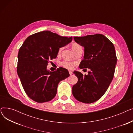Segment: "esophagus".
Returning a JSON list of instances; mask_svg holds the SVG:
<instances>
[{
  "mask_svg": "<svg viewBox=\"0 0 133 133\" xmlns=\"http://www.w3.org/2000/svg\"><path fill=\"white\" fill-rule=\"evenodd\" d=\"M69 73L70 75H72L73 74V72L71 71H69Z\"/></svg>",
  "mask_w": 133,
  "mask_h": 133,
  "instance_id": "34e87169",
  "label": "esophagus"
}]
</instances>
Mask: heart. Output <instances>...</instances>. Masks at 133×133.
Returning <instances> with one entry per match:
<instances>
[{
    "instance_id": "heart-1",
    "label": "heart",
    "mask_w": 133,
    "mask_h": 133,
    "mask_svg": "<svg viewBox=\"0 0 133 133\" xmlns=\"http://www.w3.org/2000/svg\"><path fill=\"white\" fill-rule=\"evenodd\" d=\"M71 47H72V50L74 51V53H75L76 51L80 50V49L82 48V47L81 46V45L77 43H73ZM62 48H63L62 47H60L59 49V51H58L59 53H60L61 52V51L62 50ZM60 65L62 67H64V68H66L68 69H71L73 68L74 64L73 62H68L67 61H63L60 62Z\"/></svg>"
}]
</instances>
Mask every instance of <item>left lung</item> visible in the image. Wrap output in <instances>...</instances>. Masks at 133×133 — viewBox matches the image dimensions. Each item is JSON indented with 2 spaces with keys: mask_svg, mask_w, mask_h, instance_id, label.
<instances>
[{
  "mask_svg": "<svg viewBox=\"0 0 133 133\" xmlns=\"http://www.w3.org/2000/svg\"><path fill=\"white\" fill-rule=\"evenodd\" d=\"M74 41L84 47L81 69L89 68L88 75L74 71L78 81L72 87L75 98L85 103L94 102L103 95L112 81L117 58L113 44L101 34L74 37Z\"/></svg>",
  "mask_w": 133,
  "mask_h": 133,
  "instance_id": "8db88e82",
  "label": "left lung"
}]
</instances>
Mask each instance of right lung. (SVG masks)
Wrapping results in <instances>:
<instances>
[{
  "instance_id": "add662e5",
  "label": "right lung",
  "mask_w": 133,
  "mask_h": 133,
  "mask_svg": "<svg viewBox=\"0 0 133 133\" xmlns=\"http://www.w3.org/2000/svg\"><path fill=\"white\" fill-rule=\"evenodd\" d=\"M72 37L45 31L28 37L19 49L17 73L25 93L33 101H50L56 95L59 83L69 76L66 69H47L50 60L57 58L59 49L71 43Z\"/></svg>"
}]
</instances>
